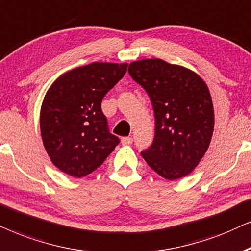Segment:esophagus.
I'll use <instances>...</instances> for the list:
<instances>
[{
  "mask_svg": "<svg viewBox=\"0 0 251 251\" xmlns=\"http://www.w3.org/2000/svg\"><path fill=\"white\" fill-rule=\"evenodd\" d=\"M132 142H133V139L129 138V136H125V138L122 139V143H123L124 146H129V145H132Z\"/></svg>",
  "mask_w": 251,
  "mask_h": 251,
  "instance_id": "obj_1",
  "label": "esophagus"
}]
</instances>
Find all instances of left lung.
I'll list each match as a JSON object with an SVG mask.
<instances>
[{
    "instance_id": "8db88e82",
    "label": "left lung",
    "mask_w": 251,
    "mask_h": 251,
    "mask_svg": "<svg viewBox=\"0 0 251 251\" xmlns=\"http://www.w3.org/2000/svg\"><path fill=\"white\" fill-rule=\"evenodd\" d=\"M128 73L149 95L155 116V138L142 157L163 178L188 176L212 138L215 113L208 86L192 70L159 58L133 62Z\"/></svg>"
}]
</instances>
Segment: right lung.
I'll list each match as a JSON object with an SVG mask.
<instances>
[{"label": "right lung", "instance_id": "1", "mask_svg": "<svg viewBox=\"0 0 251 251\" xmlns=\"http://www.w3.org/2000/svg\"><path fill=\"white\" fill-rule=\"evenodd\" d=\"M127 64L100 63L64 73L43 99L40 128L52 164L82 178L95 171L119 143L111 134L101 103L123 78Z\"/></svg>", "mask_w": 251, "mask_h": 251}]
</instances>
